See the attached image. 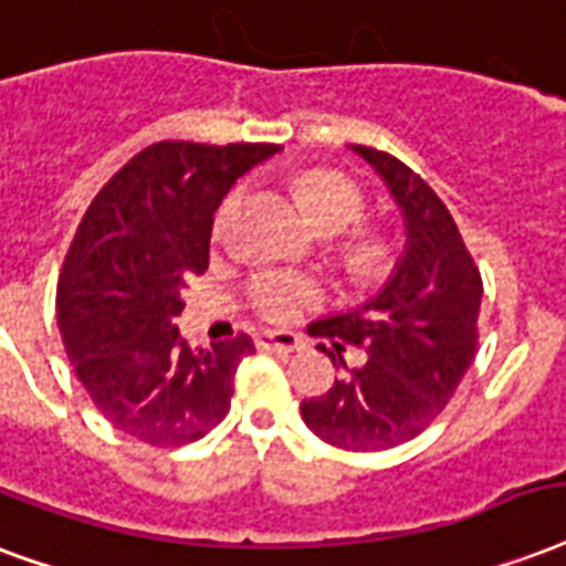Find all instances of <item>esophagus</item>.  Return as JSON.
Here are the masks:
<instances>
[{"label":"esophagus","instance_id":"1","mask_svg":"<svg viewBox=\"0 0 566 566\" xmlns=\"http://www.w3.org/2000/svg\"><path fill=\"white\" fill-rule=\"evenodd\" d=\"M254 347L258 350L293 353L302 347V335H296V332H258L254 335Z\"/></svg>","mask_w":566,"mask_h":566}]
</instances>
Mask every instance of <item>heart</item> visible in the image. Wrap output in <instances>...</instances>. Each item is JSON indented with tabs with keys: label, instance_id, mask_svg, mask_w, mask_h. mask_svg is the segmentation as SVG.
<instances>
[{
	"label": "heart",
	"instance_id": "heart-1",
	"mask_svg": "<svg viewBox=\"0 0 566 566\" xmlns=\"http://www.w3.org/2000/svg\"><path fill=\"white\" fill-rule=\"evenodd\" d=\"M245 187H234L226 196L219 213H216V231H226L231 216L243 201ZM300 198L305 210L314 216V222L326 231H340V228L359 222L368 210V198L361 192L356 180L335 175V171H314L300 180ZM353 264L359 270H374L382 266L391 258V243L379 231H361L353 240ZM249 305L261 314L264 321L287 323L296 321L305 308H314L326 300V287L317 275L300 273V270H264L258 273L245 287Z\"/></svg>",
	"mask_w": 566,
	"mask_h": 566
}]
</instances>
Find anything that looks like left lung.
I'll use <instances>...</instances> for the list:
<instances>
[{"mask_svg": "<svg viewBox=\"0 0 566 566\" xmlns=\"http://www.w3.org/2000/svg\"><path fill=\"white\" fill-rule=\"evenodd\" d=\"M377 168L407 222V252L361 308L308 326L340 368L321 398L302 400L314 437L344 451H386L416 439L454 398L478 350L484 282L454 216L416 171L386 150L353 145ZM347 346L366 350L350 369Z\"/></svg>", "mask_w": 566, "mask_h": 566, "instance_id": "left-lung-1", "label": "left lung"}]
</instances>
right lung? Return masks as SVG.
I'll return each mask as SVG.
<instances>
[{"instance_id":"add662e5","label":"right lung","mask_w":566,"mask_h":566,"mask_svg":"<svg viewBox=\"0 0 566 566\" xmlns=\"http://www.w3.org/2000/svg\"><path fill=\"white\" fill-rule=\"evenodd\" d=\"M279 145L157 142L94 196L64 258L55 314L64 350L101 416L127 437L175 448L231 409L249 335L192 350L184 284L210 264L216 207Z\"/></svg>"}]
</instances>
